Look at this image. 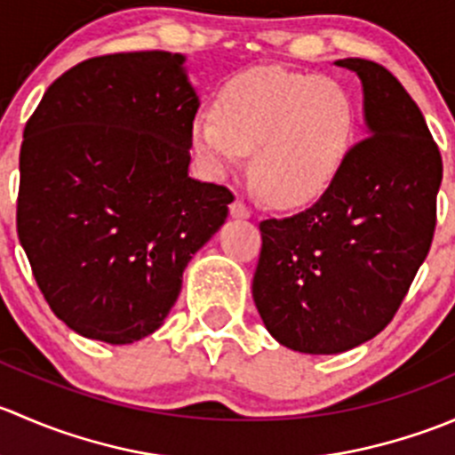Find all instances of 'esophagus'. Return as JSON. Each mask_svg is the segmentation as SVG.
<instances>
[{
	"instance_id": "1",
	"label": "esophagus",
	"mask_w": 455,
	"mask_h": 455,
	"mask_svg": "<svg viewBox=\"0 0 455 455\" xmlns=\"http://www.w3.org/2000/svg\"><path fill=\"white\" fill-rule=\"evenodd\" d=\"M228 211H231V218H237V220H249L251 218V209L246 204H242L240 200L231 202Z\"/></svg>"
}]
</instances>
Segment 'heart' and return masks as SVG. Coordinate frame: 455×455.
<instances>
[{
    "mask_svg": "<svg viewBox=\"0 0 455 455\" xmlns=\"http://www.w3.org/2000/svg\"><path fill=\"white\" fill-rule=\"evenodd\" d=\"M352 132V103L332 79L257 68L224 85L215 116H196L191 140L213 176L235 172L242 156L253 150V180L270 202L292 209L328 191Z\"/></svg>",
    "mask_w": 455,
    "mask_h": 455,
    "instance_id": "1",
    "label": "heart"
}]
</instances>
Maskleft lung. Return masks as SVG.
Masks as SVG:
<instances>
[{"mask_svg":"<svg viewBox=\"0 0 455 455\" xmlns=\"http://www.w3.org/2000/svg\"><path fill=\"white\" fill-rule=\"evenodd\" d=\"M363 87L368 139L347 151L310 209L264 220L253 299L275 341L339 355L396 315L435 228L443 158L423 112L392 72L339 59Z\"/></svg>","mask_w":455,"mask_h":455,"instance_id":"8db88e82","label":"left lung"}]
</instances>
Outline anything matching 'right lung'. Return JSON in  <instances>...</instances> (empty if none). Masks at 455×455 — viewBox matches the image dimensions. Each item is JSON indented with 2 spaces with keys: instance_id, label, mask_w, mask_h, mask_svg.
I'll list each match as a JSON object with an SVG mask.
<instances>
[{
  "instance_id": "right-lung-1",
  "label": "right lung",
  "mask_w": 455,
  "mask_h": 455,
  "mask_svg": "<svg viewBox=\"0 0 455 455\" xmlns=\"http://www.w3.org/2000/svg\"><path fill=\"white\" fill-rule=\"evenodd\" d=\"M200 99L182 54L87 59L45 90L20 154L17 235L52 313L127 346L156 332L233 194L189 176Z\"/></svg>"
}]
</instances>
